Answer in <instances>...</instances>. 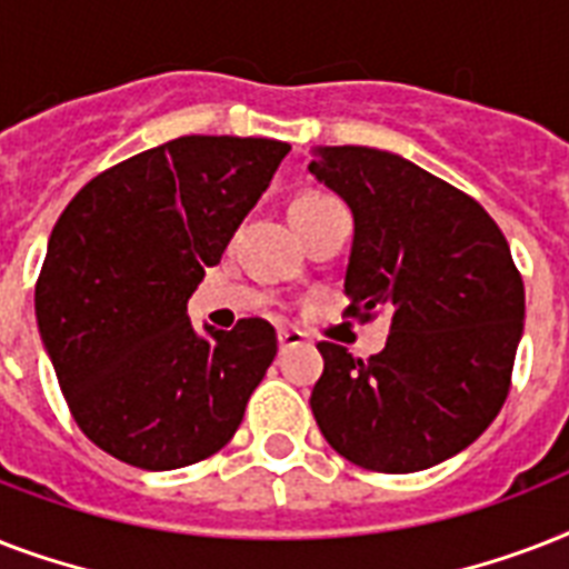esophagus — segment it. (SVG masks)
Wrapping results in <instances>:
<instances>
[{
	"instance_id": "obj_1",
	"label": "esophagus",
	"mask_w": 569,
	"mask_h": 569,
	"mask_svg": "<svg viewBox=\"0 0 569 569\" xmlns=\"http://www.w3.org/2000/svg\"><path fill=\"white\" fill-rule=\"evenodd\" d=\"M277 342H280V351H286V348H295V346H303V333L301 330L280 328L277 330Z\"/></svg>"
}]
</instances>
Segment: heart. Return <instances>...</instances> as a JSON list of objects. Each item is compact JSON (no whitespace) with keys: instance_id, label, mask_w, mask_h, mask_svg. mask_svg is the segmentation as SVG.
<instances>
[{"instance_id":"b5f03b06","label":"heart","mask_w":569,"mask_h":569,"mask_svg":"<svg viewBox=\"0 0 569 569\" xmlns=\"http://www.w3.org/2000/svg\"><path fill=\"white\" fill-rule=\"evenodd\" d=\"M316 200H328V197H325V194H303V197H298V200H295L292 206H301V203H316Z\"/></svg>"}]
</instances>
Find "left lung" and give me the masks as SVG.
Instances as JSON below:
<instances>
[{"label":"left lung","instance_id":"obj_1","mask_svg":"<svg viewBox=\"0 0 569 569\" xmlns=\"http://www.w3.org/2000/svg\"><path fill=\"white\" fill-rule=\"evenodd\" d=\"M307 171L355 214L346 312L389 316L387 348L369 360L319 346V431L363 469L437 467L508 396L526 319L511 248L472 197L389 150L312 147Z\"/></svg>","mask_w":569,"mask_h":569}]
</instances>
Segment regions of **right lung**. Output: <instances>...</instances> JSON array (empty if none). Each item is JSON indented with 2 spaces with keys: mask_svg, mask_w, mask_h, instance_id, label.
Segmentation results:
<instances>
[{
  "mask_svg": "<svg viewBox=\"0 0 569 569\" xmlns=\"http://www.w3.org/2000/svg\"><path fill=\"white\" fill-rule=\"evenodd\" d=\"M292 147L186 136L93 177L47 244L34 316L76 425L111 458L164 472L232 440L277 355L274 328L189 321V298Z\"/></svg>",
  "mask_w": 569,
  "mask_h": 569,
  "instance_id": "obj_1",
  "label": "right lung"
}]
</instances>
